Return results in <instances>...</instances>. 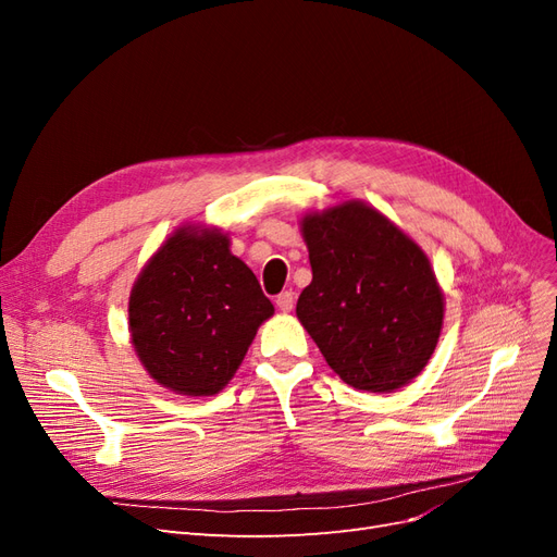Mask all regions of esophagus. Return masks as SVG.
<instances>
[{
  "label": "esophagus",
  "mask_w": 557,
  "mask_h": 557,
  "mask_svg": "<svg viewBox=\"0 0 557 557\" xmlns=\"http://www.w3.org/2000/svg\"><path fill=\"white\" fill-rule=\"evenodd\" d=\"M276 307H278L283 313H290V311H293V307H295V297H293V293H281V295L276 297Z\"/></svg>",
  "instance_id": "obj_1"
}]
</instances>
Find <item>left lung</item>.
I'll return each instance as SVG.
<instances>
[{"instance_id":"8db88e82","label":"left lung","mask_w":557,"mask_h":557,"mask_svg":"<svg viewBox=\"0 0 557 557\" xmlns=\"http://www.w3.org/2000/svg\"><path fill=\"white\" fill-rule=\"evenodd\" d=\"M299 230L313 278L297 318L332 372L364 393L411 383L444 327V290L425 250L362 199L307 211Z\"/></svg>"}]
</instances>
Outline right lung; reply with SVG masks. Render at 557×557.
Here are the masks:
<instances>
[{"label": "right lung", "mask_w": 557, "mask_h": 557, "mask_svg": "<svg viewBox=\"0 0 557 557\" xmlns=\"http://www.w3.org/2000/svg\"><path fill=\"white\" fill-rule=\"evenodd\" d=\"M127 313L148 376L176 395L211 397L237 374L274 305L232 256L227 232L183 223L144 264Z\"/></svg>", "instance_id": "obj_1"}]
</instances>
